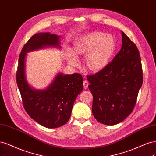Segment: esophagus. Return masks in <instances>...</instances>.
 I'll use <instances>...</instances> for the list:
<instances>
[{"label": "esophagus", "instance_id": "obj_1", "mask_svg": "<svg viewBox=\"0 0 156 156\" xmlns=\"http://www.w3.org/2000/svg\"><path fill=\"white\" fill-rule=\"evenodd\" d=\"M83 87L84 88H87L88 85H89V82L87 80H84L83 82Z\"/></svg>", "mask_w": 156, "mask_h": 156}]
</instances>
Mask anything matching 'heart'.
<instances>
[{"label":"heart","mask_w":156,"mask_h":156,"mask_svg":"<svg viewBox=\"0 0 156 156\" xmlns=\"http://www.w3.org/2000/svg\"><path fill=\"white\" fill-rule=\"evenodd\" d=\"M115 47V40L112 35H106L102 32H93L77 40L73 44V51L67 50V59L72 66H77L78 62L75 55L87 54L84 60L85 66L92 72H98L107 66Z\"/></svg>","instance_id":"heart-1"}]
</instances>
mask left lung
Returning a JSON list of instances; mask_svg holds the SVG:
<instances>
[{
  "label": "left lung",
  "mask_w": 156,
  "mask_h": 156,
  "mask_svg": "<svg viewBox=\"0 0 156 156\" xmlns=\"http://www.w3.org/2000/svg\"><path fill=\"white\" fill-rule=\"evenodd\" d=\"M122 44L101 71L87 75L94 118L105 125L122 122L132 112L143 84V69L136 45L122 32Z\"/></svg>",
  "instance_id": "1"
}]
</instances>
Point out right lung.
I'll return each mask as SVG.
<instances>
[{
  "mask_svg": "<svg viewBox=\"0 0 156 156\" xmlns=\"http://www.w3.org/2000/svg\"><path fill=\"white\" fill-rule=\"evenodd\" d=\"M44 47H59V36L49 32L39 33L28 39L19 55L16 80L29 116L43 126L56 128L69 121L75 100L83 89V78L80 74L59 73L46 89L41 91L30 87L25 77V57L27 52Z\"/></svg>",
  "mask_w": 156,
  "mask_h": 156,
  "instance_id": "add662e5",
  "label": "right lung"
}]
</instances>
